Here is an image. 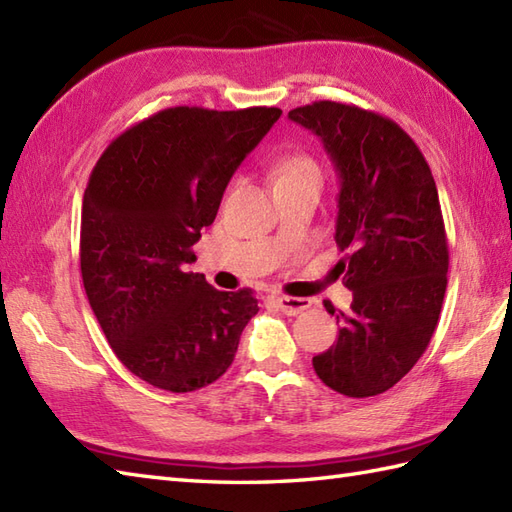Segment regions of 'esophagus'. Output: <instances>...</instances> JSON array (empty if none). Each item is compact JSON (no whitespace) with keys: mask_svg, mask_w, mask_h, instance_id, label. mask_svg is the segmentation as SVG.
<instances>
[{"mask_svg":"<svg viewBox=\"0 0 512 512\" xmlns=\"http://www.w3.org/2000/svg\"><path fill=\"white\" fill-rule=\"evenodd\" d=\"M275 301H277V306H279V310L284 312V314H301L303 310H308L310 308V301L308 299H303V297H286V295H281V297H275Z\"/></svg>","mask_w":512,"mask_h":512,"instance_id":"esophagus-1","label":"esophagus"}]
</instances>
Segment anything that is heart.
Listing matches in <instances>:
<instances>
[{
  "label": "heart",
  "instance_id": "heart-1",
  "mask_svg": "<svg viewBox=\"0 0 512 512\" xmlns=\"http://www.w3.org/2000/svg\"><path fill=\"white\" fill-rule=\"evenodd\" d=\"M321 182V165L308 151H292V154L281 158L275 167V187H284V184H317V187H321Z\"/></svg>",
  "mask_w": 512,
  "mask_h": 512
}]
</instances>
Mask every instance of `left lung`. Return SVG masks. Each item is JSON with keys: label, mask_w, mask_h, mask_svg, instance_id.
Returning <instances> with one entry per match:
<instances>
[{"label": "left lung", "mask_w": 512, "mask_h": 512, "mask_svg": "<svg viewBox=\"0 0 512 512\" xmlns=\"http://www.w3.org/2000/svg\"><path fill=\"white\" fill-rule=\"evenodd\" d=\"M328 151L339 176L336 275L352 290L350 314L330 350L312 358L330 389L350 398L383 394L427 350L449 273L436 180L405 129L356 105L317 101L288 112Z\"/></svg>", "instance_id": "1"}]
</instances>
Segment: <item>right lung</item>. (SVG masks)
<instances>
[{"mask_svg":"<svg viewBox=\"0 0 512 512\" xmlns=\"http://www.w3.org/2000/svg\"><path fill=\"white\" fill-rule=\"evenodd\" d=\"M277 107H169L127 129L96 162L81 211V275L105 339L129 372L184 394L231 367L257 314L253 290H215L193 244Z\"/></svg>","mask_w":512,"mask_h":512,"instance_id":"obj_1","label":"right lung"}]
</instances>
